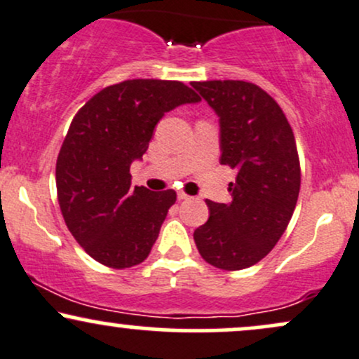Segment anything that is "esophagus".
<instances>
[{
  "instance_id": "obj_1",
  "label": "esophagus",
  "mask_w": 359,
  "mask_h": 359,
  "mask_svg": "<svg viewBox=\"0 0 359 359\" xmlns=\"http://www.w3.org/2000/svg\"><path fill=\"white\" fill-rule=\"evenodd\" d=\"M177 197H179V201H187V199H191V196H187V194H185L184 191H180L179 194H177Z\"/></svg>"
}]
</instances>
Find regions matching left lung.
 Wrapping results in <instances>:
<instances>
[{"label": "left lung", "instance_id": "1", "mask_svg": "<svg viewBox=\"0 0 359 359\" xmlns=\"http://www.w3.org/2000/svg\"><path fill=\"white\" fill-rule=\"evenodd\" d=\"M219 116L222 165L236 168L231 203L205 201L209 219L194 231L209 265L243 270L265 258L285 233L300 191L294 131L277 101L245 81L192 82Z\"/></svg>", "mask_w": 359, "mask_h": 359}]
</instances>
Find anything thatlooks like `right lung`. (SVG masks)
<instances>
[{"instance_id": "right-lung-1", "label": "right lung", "mask_w": 359, "mask_h": 359, "mask_svg": "<svg viewBox=\"0 0 359 359\" xmlns=\"http://www.w3.org/2000/svg\"><path fill=\"white\" fill-rule=\"evenodd\" d=\"M199 101L184 82L131 79L77 111L57 156L55 184L65 224L90 258L121 270L150 255L177 194L131 187L130 167L163 114Z\"/></svg>"}]
</instances>
